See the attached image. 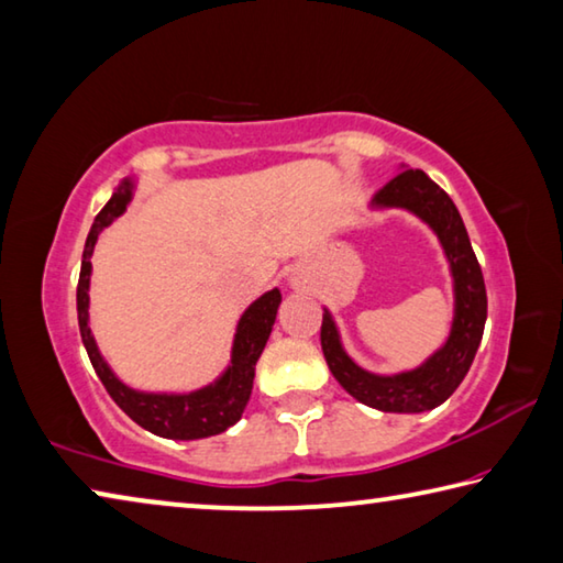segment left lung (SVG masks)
Returning a JSON list of instances; mask_svg holds the SVG:
<instances>
[{
  "label": "left lung",
  "instance_id": "obj_1",
  "mask_svg": "<svg viewBox=\"0 0 563 563\" xmlns=\"http://www.w3.org/2000/svg\"><path fill=\"white\" fill-rule=\"evenodd\" d=\"M374 205L407 207L434 227L451 262L456 287V319L446 346L417 372L374 376L358 368L339 344L334 321L321 317V352L334 379L366 407L396 413H419L444 404L472 366L486 324V287L482 266L468 242L466 227L454 201L421 169H404L376 191Z\"/></svg>",
  "mask_w": 563,
  "mask_h": 563
}]
</instances>
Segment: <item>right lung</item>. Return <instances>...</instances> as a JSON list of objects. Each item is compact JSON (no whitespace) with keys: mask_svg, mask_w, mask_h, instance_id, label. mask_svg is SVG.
<instances>
[{"mask_svg":"<svg viewBox=\"0 0 563 563\" xmlns=\"http://www.w3.org/2000/svg\"><path fill=\"white\" fill-rule=\"evenodd\" d=\"M129 199H132V191H129V184L124 181L122 187L114 191L112 199L107 201L104 209L97 214L95 224L89 229L85 254H81V272L77 284V317L81 342H85L89 362L95 366V372L101 384H104L109 396L117 401V407L122 409L129 419L140 423V427L152 431V434L167 439H205L221 434V431H227L232 423L242 419L249 396H252L256 358L264 352L266 339L272 334L282 294L279 289L264 294L262 299H256L252 307L244 311L234 339L232 366L227 368V374L221 376L214 386H207V389L187 396L142 394L126 389V386L112 374V368L104 364V358L99 356L95 339H91V331L87 327V289L91 274L89 260L91 252H95L97 236L107 224H112L114 217L122 214Z\"/></svg>","mask_w":563,"mask_h":563,"instance_id":"right-lung-1","label":"right lung"}]
</instances>
